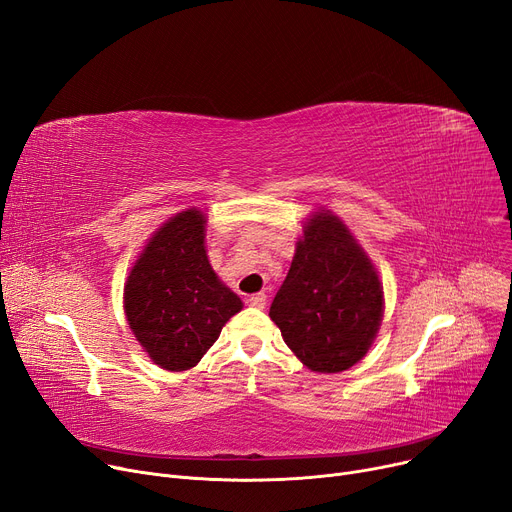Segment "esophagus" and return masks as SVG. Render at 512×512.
<instances>
[{"mask_svg": "<svg viewBox=\"0 0 512 512\" xmlns=\"http://www.w3.org/2000/svg\"><path fill=\"white\" fill-rule=\"evenodd\" d=\"M265 301H267V297H265L263 292L253 294V297H249V305L255 307V309H263V307H265Z\"/></svg>", "mask_w": 512, "mask_h": 512, "instance_id": "1", "label": "esophagus"}]
</instances>
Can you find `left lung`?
<instances>
[{
  "instance_id": "left-lung-1",
  "label": "left lung",
  "mask_w": 512,
  "mask_h": 512,
  "mask_svg": "<svg viewBox=\"0 0 512 512\" xmlns=\"http://www.w3.org/2000/svg\"><path fill=\"white\" fill-rule=\"evenodd\" d=\"M270 317L311 371L338 373L367 355L384 317V290L371 259L332 211L319 209L305 222Z\"/></svg>"
}]
</instances>
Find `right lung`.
<instances>
[{"label":"right lung","mask_w":512,"mask_h":512,"mask_svg":"<svg viewBox=\"0 0 512 512\" xmlns=\"http://www.w3.org/2000/svg\"><path fill=\"white\" fill-rule=\"evenodd\" d=\"M205 222L195 207L176 213L151 236L124 286L134 338L168 371L195 367L242 309L207 259Z\"/></svg>","instance_id":"1"}]
</instances>
